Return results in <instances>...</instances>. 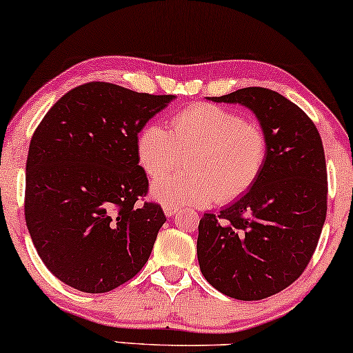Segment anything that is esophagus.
Here are the masks:
<instances>
[{
    "label": "esophagus",
    "instance_id": "1",
    "mask_svg": "<svg viewBox=\"0 0 353 353\" xmlns=\"http://www.w3.org/2000/svg\"><path fill=\"white\" fill-rule=\"evenodd\" d=\"M163 214H165V216H173L175 214H178V207H173V205H163Z\"/></svg>",
    "mask_w": 353,
    "mask_h": 353
}]
</instances>
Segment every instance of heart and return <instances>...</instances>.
<instances>
[{
	"instance_id": "obj_1",
	"label": "heart",
	"mask_w": 353,
	"mask_h": 353,
	"mask_svg": "<svg viewBox=\"0 0 353 353\" xmlns=\"http://www.w3.org/2000/svg\"><path fill=\"white\" fill-rule=\"evenodd\" d=\"M267 152V137L257 123L209 103L176 112L170 132L159 123L146 125L137 139L139 165L149 178H159L152 183V197L173 207L236 201L259 180ZM183 157L188 172L163 177L181 165Z\"/></svg>"
}]
</instances>
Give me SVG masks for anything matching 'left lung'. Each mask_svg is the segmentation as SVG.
<instances>
[{
    "label": "left lung",
    "mask_w": 353,
    "mask_h": 353,
    "mask_svg": "<svg viewBox=\"0 0 353 353\" xmlns=\"http://www.w3.org/2000/svg\"><path fill=\"white\" fill-rule=\"evenodd\" d=\"M209 99L252 110L268 152L244 196L201 219L197 260L216 291L260 301L291 286L316 249L327 209L323 143L310 117L273 90L249 86Z\"/></svg>",
    "instance_id": "obj_1"
}]
</instances>
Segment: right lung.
<instances>
[{
	"label": "right lung",
	"instance_id": "1",
	"mask_svg": "<svg viewBox=\"0 0 353 353\" xmlns=\"http://www.w3.org/2000/svg\"><path fill=\"white\" fill-rule=\"evenodd\" d=\"M172 94L91 81L62 96L38 125L26 167V221L46 268L67 286L101 294L148 262L161 226L137 139Z\"/></svg>",
	"mask_w": 353,
	"mask_h": 353
}]
</instances>
